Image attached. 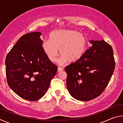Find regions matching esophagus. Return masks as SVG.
I'll return each mask as SVG.
<instances>
[{
	"mask_svg": "<svg viewBox=\"0 0 123 123\" xmlns=\"http://www.w3.org/2000/svg\"><path fill=\"white\" fill-rule=\"evenodd\" d=\"M63 68H62V67H59L58 68V69H57V71L59 72H61V71H62V70H63Z\"/></svg>",
	"mask_w": 123,
	"mask_h": 123,
	"instance_id": "esophagus-1",
	"label": "esophagus"
}]
</instances>
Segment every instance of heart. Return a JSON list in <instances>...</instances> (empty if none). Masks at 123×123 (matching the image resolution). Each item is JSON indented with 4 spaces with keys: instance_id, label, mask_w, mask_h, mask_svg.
<instances>
[{
    "instance_id": "heart-1",
    "label": "heart",
    "mask_w": 123,
    "mask_h": 123,
    "mask_svg": "<svg viewBox=\"0 0 123 123\" xmlns=\"http://www.w3.org/2000/svg\"><path fill=\"white\" fill-rule=\"evenodd\" d=\"M87 40L81 33L74 30H61L54 31L50 40H44L42 46L51 62H55L59 55L62 56L61 62H76L81 57L86 50Z\"/></svg>"
}]
</instances>
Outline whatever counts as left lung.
Here are the masks:
<instances>
[{"label":"left lung","mask_w":123,"mask_h":123,"mask_svg":"<svg viewBox=\"0 0 123 123\" xmlns=\"http://www.w3.org/2000/svg\"><path fill=\"white\" fill-rule=\"evenodd\" d=\"M92 46L78 61L66 66L67 87L75 99L89 101L106 88L115 68L113 49L104 40L91 41Z\"/></svg>","instance_id":"8db88e82"}]
</instances>
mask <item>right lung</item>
Segmentation results:
<instances>
[{"instance_id": "right-lung-1", "label": "right lung", "mask_w": 123, "mask_h": 123, "mask_svg": "<svg viewBox=\"0 0 123 123\" xmlns=\"http://www.w3.org/2000/svg\"><path fill=\"white\" fill-rule=\"evenodd\" d=\"M41 34L34 32L22 36L5 59L8 85L29 101H36L45 94L57 70L43 50Z\"/></svg>"}]
</instances>
